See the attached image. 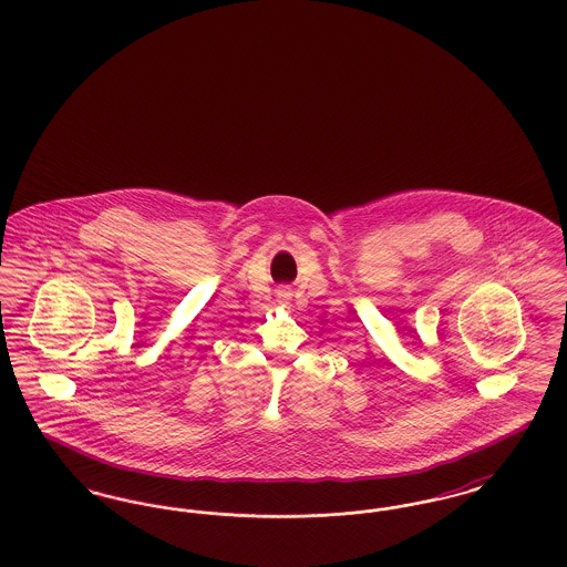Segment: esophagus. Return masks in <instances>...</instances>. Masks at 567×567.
Listing matches in <instances>:
<instances>
[{
	"label": "esophagus",
	"mask_w": 567,
	"mask_h": 567,
	"mask_svg": "<svg viewBox=\"0 0 567 567\" xmlns=\"http://www.w3.org/2000/svg\"><path fill=\"white\" fill-rule=\"evenodd\" d=\"M278 297H282V299H289V297H291V291H289V289H280V291H278Z\"/></svg>",
	"instance_id": "34e87169"
}]
</instances>
